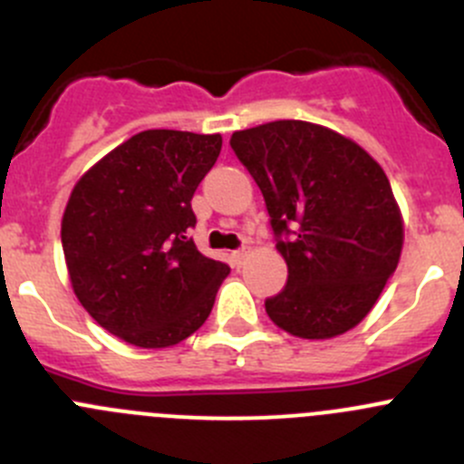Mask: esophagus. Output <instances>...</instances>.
<instances>
[{"instance_id":"1","label":"esophagus","mask_w":464,"mask_h":464,"mask_svg":"<svg viewBox=\"0 0 464 464\" xmlns=\"http://www.w3.org/2000/svg\"><path fill=\"white\" fill-rule=\"evenodd\" d=\"M246 254H249V251H246V249H237V251H233V254H231V260H233V265H236V266H240L242 262H245Z\"/></svg>"}]
</instances>
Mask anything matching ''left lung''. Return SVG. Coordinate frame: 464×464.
<instances>
[{
    "instance_id": "left-lung-1",
    "label": "left lung",
    "mask_w": 464,
    "mask_h": 464,
    "mask_svg": "<svg viewBox=\"0 0 464 464\" xmlns=\"http://www.w3.org/2000/svg\"><path fill=\"white\" fill-rule=\"evenodd\" d=\"M265 198L287 285L269 319L301 339H332L366 319L400 262L404 224L382 166L343 134L307 121L233 132Z\"/></svg>"
}]
</instances>
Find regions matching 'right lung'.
<instances>
[{
	"instance_id": "add662e5",
	"label": "right lung",
	"mask_w": 464,
	"mask_h": 464,
	"mask_svg": "<svg viewBox=\"0 0 464 464\" xmlns=\"http://www.w3.org/2000/svg\"><path fill=\"white\" fill-rule=\"evenodd\" d=\"M222 150L219 134L145 130L93 163L63 215L73 294L93 321L137 348L188 339L213 310L228 265L186 233L195 190Z\"/></svg>"
}]
</instances>
